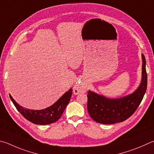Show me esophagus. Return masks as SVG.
<instances>
[{"label": "esophagus", "mask_w": 154, "mask_h": 154, "mask_svg": "<svg viewBox=\"0 0 154 154\" xmlns=\"http://www.w3.org/2000/svg\"><path fill=\"white\" fill-rule=\"evenodd\" d=\"M85 87L82 84H77L76 85H75L73 88V93L76 95L83 93V92H85Z\"/></svg>", "instance_id": "34e87169"}]
</instances>
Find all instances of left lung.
Wrapping results in <instances>:
<instances>
[{
	"mask_svg": "<svg viewBox=\"0 0 154 154\" xmlns=\"http://www.w3.org/2000/svg\"><path fill=\"white\" fill-rule=\"evenodd\" d=\"M142 78L140 85L133 94L119 99L107 98L94 91L88 92V110L95 121L110 125L129 118L141 104L147 89V76L145 58L142 54Z\"/></svg>",
	"mask_w": 154,
	"mask_h": 154,
	"instance_id": "obj_1",
	"label": "left lung"
}]
</instances>
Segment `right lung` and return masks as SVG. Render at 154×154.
Returning a JSON list of instances; mask_svg holds the SVG:
<instances>
[{"mask_svg": "<svg viewBox=\"0 0 154 154\" xmlns=\"http://www.w3.org/2000/svg\"><path fill=\"white\" fill-rule=\"evenodd\" d=\"M72 89L71 88L54 104L43 110H29L19 106L9 95L11 101L19 112L29 121L35 125H48L57 121L71 100Z\"/></svg>", "mask_w": 154, "mask_h": 154, "instance_id": "obj_1", "label": "right lung"}]
</instances>
